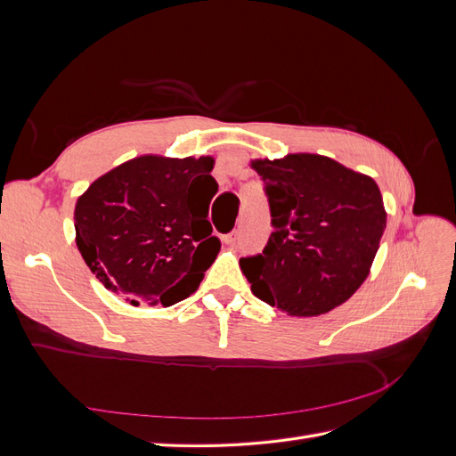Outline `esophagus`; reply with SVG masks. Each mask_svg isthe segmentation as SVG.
<instances>
[{
	"label": "esophagus",
	"mask_w": 456,
	"mask_h": 456,
	"mask_svg": "<svg viewBox=\"0 0 456 456\" xmlns=\"http://www.w3.org/2000/svg\"><path fill=\"white\" fill-rule=\"evenodd\" d=\"M236 236H238L236 232H230V233H226V236H223V241L226 245H233V243H236Z\"/></svg>",
	"instance_id": "obj_1"
}]
</instances>
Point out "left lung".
<instances>
[{"label":"left lung","mask_w":456,"mask_h":456,"mask_svg":"<svg viewBox=\"0 0 456 456\" xmlns=\"http://www.w3.org/2000/svg\"><path fill=\"white\" fill-rule=\"evenodd\" d=\"M273 232L240 266L251 291L289 315H320L346 302L369 275L386 228L370 176L317 154L256 159Z\"/></svg>","instance_id":"obj_1"}]
</instances>
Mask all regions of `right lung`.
I'll list each match as a JSON object with an SVG mask.
<instances>
[{"label": "right lung", "mask_w": 456, "mask_h": 456, "mask_svg": "<svg viewBox=\"0 0 456 456\" xmlns=\"http://www.w3.org/2000/svg\"><path fill=\"white\" fill-rule=\"evenodd\" d=\"M213 165L209 156H141L77 198V249L108 291L133 306H171L196 291L220 251L207 220Z\"/></svg>", "instance_id": "obj_1"}]
</instances>
